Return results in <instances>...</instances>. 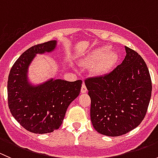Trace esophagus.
<instances>
[{
    "instance_id": "esophagus-1",
    "label": "esophagus",
    "mask_w": 158,
    "mask_h": 158,
    "mask_svg": "<svg viewBox=\"0 0 158 158\" xmlns=\"http://www.w3.org/2000/svg\"><path fill=\"white\" fill-rule=\"evenodd\" d=\"M87 92V88L86 86H85V83H82V88H81V92L82 93H85V92Z\"/></svg>"
}]
</instances>
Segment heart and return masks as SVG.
I'll return each mask as SVG.
<instances>
[{
  "mask_svg": "<svg viewBox=\"0 0 158 158\" xmlns=\"http://www.w3.org/2000/svg\"><path fill=\"white\" fill-rule=\"evenodd\" d=\"M118 54L110 50L109 47H102L89 52L82 60L81 64L92 66V72L95 75L101 76L108 73L117 63Z\"/></svg>",
  "mask_w": 158,
  "mask_h": 158,
  "instance_id": "b5f03b06",
  "label": "heart"
}]
</instances>
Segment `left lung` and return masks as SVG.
Returning <instances> with one entry per match:
<instances>
[{"label": "left lung", "mask_w": 158, "mask_h": 158, "mask_svg": "<svg viewBox=\"0 0 158 158\" xmlns=\"http://www.w3.org/2000/svg\"><path fill=\"white\" fill-rule=\"evenodd\" d=\"M126 56L111 73L88 78L90 116L102 135H125L141 124L147 113L152 91L151 76L142 57L125 47Z\"/></svg>", "instance_id": "8db88e82"}]
</instances>
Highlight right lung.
Returning <instances> with one entry per match:
<instances>
[{
    "mask_svg": "<svg viewBox=\"0 0 158 158\" xmlns=\"http://www.w3.org/2000/svg\"><path fill=\"white\" fill-rule=\"evenodd\" d=\"M56 40L27 49L14 63L7 81L8 106L14 118L35 134L52 132L60 127L70 103L78 97L82 80L50 79L34 85L28 80V68L36 54L52 52Z\"/></svg>",
    "mask_w": 158,
    "mask_h": 158,
    "instance_id": "1",
    "label": "right lung"
}]
</instances>
